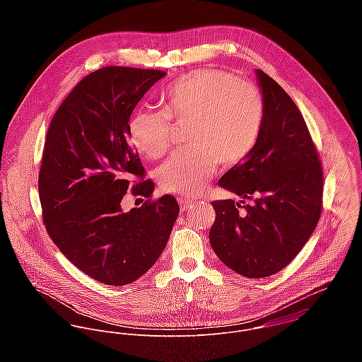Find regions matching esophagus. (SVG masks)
I'll return each instance as SVG.
<instances>
[{"label": "esophagus", "instance_id": "34e87169", "mask_svg": "<svg viewBox=\"0 0 362 362\" xmlns=\"http://www.w3.org/2000/svg\"><path fill=\"white\" fill-rule=\"evenodd\" d=\"M178 204H180L181 210H187V209H189V207L192 206V205L195 204V201H192V199H187V198H180V199H178Z\"/></svg>", "mask_w": 362, "mask_h": 362}]
</instances>
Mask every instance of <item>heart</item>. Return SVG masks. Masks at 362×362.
Listing matches in <instances>:
<instances>
[{"label": "heart", "mask_w": 362, "mask_h": 362, "mask_svg": "<svg viewBox=\"0 0 362 362\" xmlns=\"http://www.w3.org/2000/svg\"><path fill=\"white\" fill-rule=\"evenodd\" d=\"M161 111L138 110L129 119L132 145L149 157L171 145V124H188L192 149L171 156L156 173L165 192L197 195L206 187L217 163L231 167L244 160L258 141L263 103L258 90L233 74L207 69L182 75L160 93Z\"/></svg>", "instance_id": "1"}]
</instances>
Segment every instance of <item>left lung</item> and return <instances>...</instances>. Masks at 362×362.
<instances>
[{
  "instance_id": "obj_1",
  "label": "left lung",
  "mask_w": 362,
  "mask_h": 362,
  "mask_svg": "<svg viewBox=\"0 0 362 362\" xmlns=\"http://www.w3.org/2000/svg\"><path fill=\"white\" fill-rule=\"evenodd\" d=\"M255 74L263 103L258 141L218 180L241 201L211 202L209 231L218 259L250 279L272 276L298 255L319 221L323 192L319 156L298 107L269 75ZM245 199L253 204L240 212Z\"/></svg>"
}]
</instances>
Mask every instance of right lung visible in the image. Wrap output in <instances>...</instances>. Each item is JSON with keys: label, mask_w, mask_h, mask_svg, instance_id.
Returning a JSON list of instances; mask_svg holds the SVG:
<instances>
[{"label": "right lung", "mask_w": 362, "mask_h": 362, "mask_svg": "<svg viewBox=\"0 0 362 362\" xmlns=\"http://www.w3.org/2000/svg\"><path fill=\"white\" fill-rule=\"evenodd\" d=\"M165 72L105 66L85 76L59 105L47 132L39 197L46 230L58 250L85 274L125 286L153 264L180 213L163 195L124 213L132 177L145 170L129 145L128 122L136 104ZM151 180L134 187L149 198Z\"/></svg>", "instance_id": "add662e5"}]
</instances>
